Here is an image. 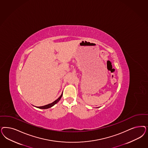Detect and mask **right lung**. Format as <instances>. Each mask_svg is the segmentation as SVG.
Instances as JSON below:
<instances>
[{"instance_id":"obj_1","label":"right lung","mask_w":148,"mask_h":148,"mask_svg":"<svg viewBox=\"0 0 148 148\" xmlns=\"http://www.w3.org/2000/svg\"><path fill=\"white\" fill-rule=\"evenodd\" d=\"M62 94L61 95V96L57 100H56V101H54L52 103H49V104H48V105H45V106H41V107H38V108H40V109H47V108H51V107H52V106H53L54 105H56L57 102H59V101L60 100V99H61V97H62Z\"/></svg>"}]
</instances>
